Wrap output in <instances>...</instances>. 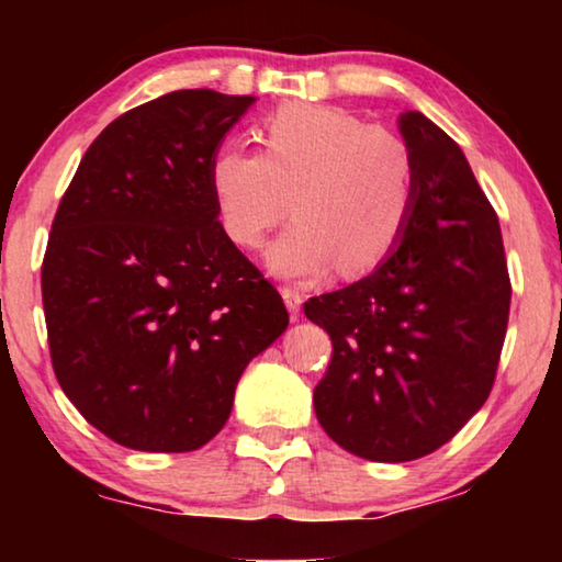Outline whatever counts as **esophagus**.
Wrapping results in <instances>:
<instances>
[{
	"label": "esophagus",
	"instance_id": "34e87169",
	"mask_svg": "<svg viewBox=\"0 0 562 562\" xmlns=\"http://www.w3.org/2000/svg\"><path fill=\"white\" fill-rule=\"evenodd\" d=\"M281 296H283V302H286V310H289L291 317H299V312H302V302H304V296L299 294V289L283 286Z\"/></svg>",
	"mask_w": 562,
	"mask_h": 562
}]
</instances>
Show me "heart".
I'll use <instances>...</instances> for the list:
<instances>
[{
	"label": "heart",
	"mask_w": 562,
	"mask_h": 562,
	"mask_svg": "<svg viewBox=\"0 0 562 562\" xmlns=\"http://www.w3.org/2000/svg\"><path fill=\"white\" fill-rule=\"evenodd\" d=\"M263 153L222 145L210 187L225 235L258 250L286 217L296 222L268 250L286 279L371 271L396 248L417 196V158L402 135L327 104H283L260 125Z\"/></svg>",
	"instance_id": "1"
}]
</instances>
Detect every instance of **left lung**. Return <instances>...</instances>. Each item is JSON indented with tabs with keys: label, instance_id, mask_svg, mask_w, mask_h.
Wrapping results in <instances>:
<instances>
[{
	"label": "left lung",
	"instance_id": "obj_1",
	"mask_svg": "<svg viewBox=\"0 0 562 562\" xmlns=\"http://www.w3.org/2000/svg\"><path fill=\"white\" fill-rule=\"evenodd\" d=\"M398 130L417 158L402 240L371 276L304 304L333 340L314 389L319 425L379 463L429 456L481 409L512 302L502 227L463 150L422 112Z\"/></svg>",
	"mask_w": 562,
	"mask_h": 562
}]
</instances>
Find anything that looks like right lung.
Instances as JSON below:
<instances>
[{
  "instance_id": "obj_1",
  "label": "right lung",
  "mask_w": 562,
  "mask_h": 562,
  "mask_svg": "<svg viewBox=\"0 0 562 562\" xmlns=\"http://www.w3.org/2000/svg\"><path fill=\"white\" fill-rule=\"evenodd\" d=\"M252 102L181 89L120 114L53 217L41 273L53 371L81 417L125 448L210 442L245 366L289 325L210 187L222 137Z\"/></svg>"
}]
</instances>
